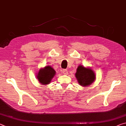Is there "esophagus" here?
<instances>
[{
  "mask_svg": "<svg viewBox=\"0 0 126 126\" xmlns=\"http://www.w3.org/2000/svg\"><path fill=\"white\" fill-rule=\"evenodd\" d=\"M62 72L64 74V75H67L68 74V71L67 69H63Z\"/></svg>",
  "mask_w": 126,
  "mask_h": 126,
  "instance_id": "obj_1",
  "label": "esophagus"
}]
</instances>
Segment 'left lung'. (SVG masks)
<instances>
[{
	"label": "left lung",
	"instance_id": "left-lung-1",
	"mask_svg": "<svg viewBox=\"0 0 126 126\" xmlns=\"http://www.w3.org/2000/svg\"><path fill=\"white\" fill-rule=\"evenodd\" d=\"M76 77L79 85L82 86H87L94 81L95 75L92 69L79 65L76 73Z\"/></svg>",
	"mask_w": 126,
	"mask_h": 126
}]
</instances>
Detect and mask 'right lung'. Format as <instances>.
<instances>
[{"label": "right lung", "instance_id": "add662e5", "mask_svg": "<svg viewBox=\"0 0 126 126\" xmlns=\"http://www.w3.org/2000/svg\"><path fill=\"white\" fill-rule=\"evenodd\" d=\"M55 75V71L50 66H46L44 68L40 69L37 75V78L42 85H47L51 81Z\"/></svg>", "mask_w": 126, "mask_h": 126}]
</instances>
